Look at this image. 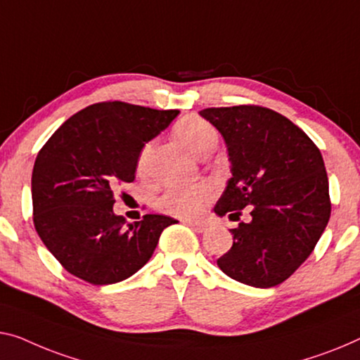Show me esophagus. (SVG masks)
Instances as JSON below:
<instances>
[{
  "label": "esophagus",
  "instance_id": "34e87169",
  "mask_svg": "<svg viewBox=\"0 0 360 360\" xmlns=\"http://www.w3.org/2000/svg\"><path fill=\"white\" fill-rule=\"evenodd\" d=\"M189 226L194 229L195 233H205L208 229V224L207 223H202V221H186Z\"/></svg>",
  "mask_w": 360,
  "mask_h": 360
}]
</instances>
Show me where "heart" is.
<instances>
[{"instance_id": "b5f03b06", "label": "heart", "mask_w": 360, "mask_h": 360, "mask_svg": "<svg viewBox=\"0 0 360 360\" xmlns=\"http://www.w3.org/2000/svg\"><path fill=\"white\" fill-rule=\"evenodd\" d=\"M174 132L191 153L200 157L203 152L217 147L218 132L210 122L198 116H186L176 124ZM153 143L148 142L143 146L137 158V171L141 174L146 173L147 163L152 153ZM213 191L208 184H198L192 187H169L160 195L157 205L162 212L181 218L198 217L208 202L212 200Z\"/></svg>"}]
</instances>
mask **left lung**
<instances>
[{
  "label": "left lung",
  "mask_w": 360,
  "mask_h": 360,
  "mask_svg": "<svg viewBox=\"0 0 360 360\" xmlns=\"http://www.w3.org/2000/svg\"><path fill=\"white\" fill-rule=\"evenodd\" d=\"M200 116L226 142L231 178L214 207L219 217L252 221L229 229L233 248L217 260L223 273L273 288L307 260L328 224V176L319 147L288 117L257 105L205 108Z\"/></svg>",
  "instance_id": "8db88e82"
}]
</instances>
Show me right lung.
I'll use <instances>...</instances> for the list:
<instances>
[{"label":"right lung","instance_id":"add662e5","mask_svg":"<svg viewBox=\"0 0 360 360\" xmlns=\"http://www.w3.org/2000/svg\"><path fill=\"white\" fill-rule=\"evenodd\" d=\"M178 112L101 101L64 121L41 147L32 171L34 224L71 275L90 284L126 280L150 260L163 229L176 223L146 214L127 224L112 212V189L136 179L141 150Z\"/></svg>","mask_w":360,"mask_h":360}]
</instances>
